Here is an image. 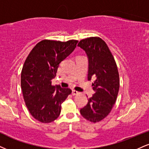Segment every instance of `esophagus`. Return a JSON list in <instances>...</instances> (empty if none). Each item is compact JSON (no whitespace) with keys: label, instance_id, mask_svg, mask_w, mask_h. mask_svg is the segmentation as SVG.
I'll use <instances>...</instances> for the list:
<instances>
[{"label":"esophagus","instance_id":"obj_1","mask_svg":"<svg viewBox=\"0 0 149 149\" xmlns=\"http://www.w3.org/2000/svg\"><path fill=\"white\" fill-rule=\"evenodd\" d=\"M79 94V92H78V91H76V90H72V94L73 95H77Z\"/></svg>","mask_w":149,"mask_h":149}]
</instances>
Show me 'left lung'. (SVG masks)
Listing matches in <instances>:
<instances>
[{
    "label": "left lung",
    "mask_w": 149,
    "mask_h": 149,
    "mask_svg": "<svg viewBox=\"0 0 149 149\" xmlns=\"http://www.w3.org/2000/svg\"><path fill=\"white\" fill-rule=\"evenodd\" d=\"M78 46L88 57L87 79L95 78L92 83L95 94L80 109V114L88 121L96 123L108 115L115 103L119 89V71L108 46L100 37L82 39Z\"/></svg>",
    "instance_id": "left-lung-1"
}]
</instances>
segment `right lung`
<instances>
[{"label": "right lung", "instance_id": "1", "mask_svg": "<svg viewBox=\"0 0 149 149\" xmlns=\"http://www.w3.org/2000/svg\"><path fill=\"white\" fill-rule=\"evenodd\" d=\"M78 41L44 39L33 48L21 71V85L27 108L35 119L51 123L58 117L61 105L71 89L52 85L59 64L71 54Z\"/></svg>", "mask_w": 149, "mask_h": 149}]
</instances>
